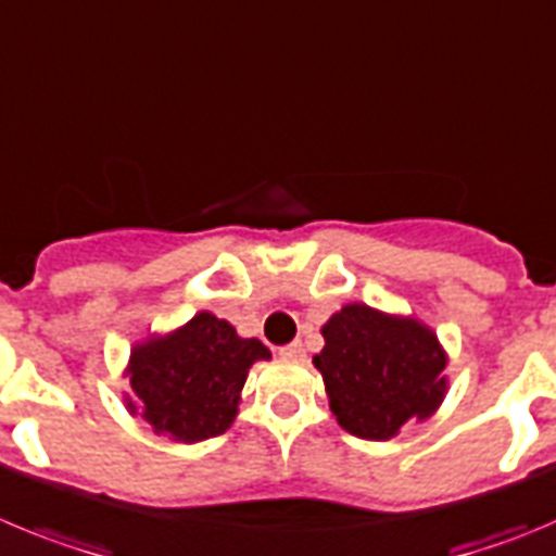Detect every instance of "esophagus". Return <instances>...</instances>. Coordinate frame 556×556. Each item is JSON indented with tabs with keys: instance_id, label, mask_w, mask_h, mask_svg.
Listing matches in <instances>:
<instances>
[{
	"instance_id": "34e87169",
	"label": "esophagus",
	"mask_w": 556,
	"mask_h": 556,
	"mask_svg": "<svg viewBox=\"0 0 556 556\" xmlns=\"http://www.w3.org/2000/svg\"><path fill=\"white\" fill-rule=\"evenodd\" d=\"M279 354H282L285 359H304V346L296 340V343H290V346L279 349Z\"/></svg>"
}]
</instances>
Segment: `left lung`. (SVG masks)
<instances>
[{
	"mask_svg": "<svg viewBox=\"0 0 556 556\" xmlns=\"http://www.w3.org/2000/svg\"><path fill=\"white\" fill-rule=\"evenodd\" d=\"M313 357L329 409L349 434L390 440L407 424L432 418L448 393V354L429 324L413 313L343 304L321 327Z\"/></svg>",
	"mask_w": 556,
	"mask_h": 556,
	"instance_id": "left-lung-1",
	"label": "left lung"
}]
</instances>
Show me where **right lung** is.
<instances>
[{"mask_svg":"<svg viewBox=\"0 0 556 556\" xmlns=\"http://www.w3.org/2000/svg\"><path fill=\"white\" fill-rule=\"evenodd\" d=\"M271 359L257 338L202 309L168 332L135 340L122 377L124 407L177 443H202L232 427L249 368Z\"/></svg>","mask_w":556,"mask_h":556,"instance_id":"obj_1","label":"right lung"}]
</instances>
